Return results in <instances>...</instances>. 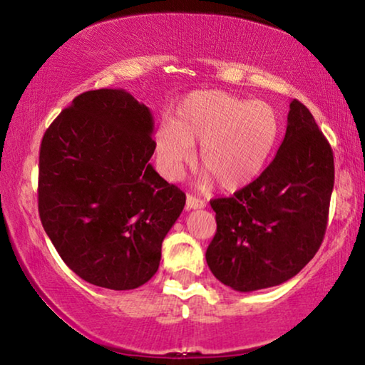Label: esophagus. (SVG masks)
Segmentation results:
<instances>
[{
    "mask_svg": "<svg viewBox=\"0 0 365 365\" xmlns=\"http://www.w3.org/2000/svg\"><path fill=\"white\" fill-rule=\"evenodd\" d=\"M186 206H187V209H202L204 206H206V201H202V199L192 196V194H187Z\"/></svg>",
    "mask_w": 365,
    "mask_h": 365,
    "instance_id": "34e87169",
    "label": "esophagus"
}]
</instances>
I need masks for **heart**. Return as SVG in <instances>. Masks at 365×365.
<instances>
[{"instance_id":"b5f03b06","label":"heart","mask_w":365,"mask_h":365,"mask_svg":"<svg viewBox=\"0 0 365 365\" xmlns=\"http://www.w3.org/2000/svg\"><path fill=\"white\" fill-rule=\"evenodd\" d=\"M277 109L262 99L206 89L179 104L174 124L158 131V154L168 174L176 176L192 163L201 144V168L226 191H237L261 176L281 138Z\"/></svg>"}]
</instances>
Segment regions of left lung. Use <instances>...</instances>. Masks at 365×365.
<instances>
[{
    "mask_svg": "<svg viewBox=\"0 0 365 365\" xmlns=\"http://www.w3.org/2000/svg\"><path fill=\"white\" fill-rule=\"evenodd\" d=\"M332 187L331 144L294 99L272 163L232 197L211 201L217 222L206 251L211 272L239 292L289 281L321 247Z\"/></svg>",
    "mask_w": 365,
    "mask_h": 365,
    "instance_id": "1",
    "label": "left lung"
}]
</instances>
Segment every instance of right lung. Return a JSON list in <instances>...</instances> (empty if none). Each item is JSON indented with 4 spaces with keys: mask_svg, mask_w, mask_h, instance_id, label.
<instances>
[{
    "mask_svg": "<svg viewBox=\"0 0 365 365\" xmlns=\"http://www.w3.org/2000/svg\"><path fill=\"white\" fill-rule=\"evenodd\" d=\"M153 114L124 89L73 99L39 148L38 209L66 266L94 286L129 291L159 267L186 194L149 164Z\"/></svg>",
    "mask_w": 365,
    "mask_h": 365,
    "instance_id": "right-lung-1",
    "label": "right lung"
}]
</instances>
